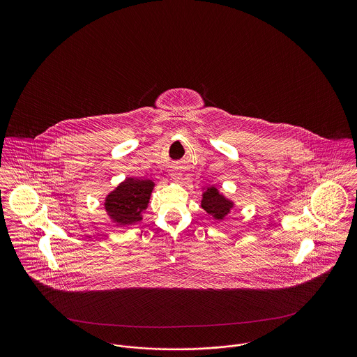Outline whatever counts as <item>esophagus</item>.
Wrapping results in <instances>:
<instances>
[{"label":"esophagus","mask_w":357,"mask_h":357,"mask_svg":"<svg viewBox=\"0 0 357 357\" xmlns=\"http://www.w3.org/2000/svg\"><path fill=\"white\" fill-rule=\"evenodd\" d=\"M171 178H172L174 181H178V179H181V174H179L178 171H172V172H171Z\"/></svg>","instance_id":"obj_1"}]
</instances>
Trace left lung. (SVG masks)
<instances>
[{"label":"left lung","instance_id":"1","mask_svg":"<svg viewBox=\"0 0 357 357\" xmlns=\"http://www.w3.org/2000/svg\"><path fill=\"white\" fill-rule=\"evenodd\" d=\"M201 206L210 217L221 221L231 211L234 204L222 195L217 187L210 186L204 191Z\"/></svg>","mask_w":357,"mask_h":357}]
</instances>
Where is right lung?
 <instances>
[{"label":"right lung","mask_w":357,"mask_h":357,"mask_svg":"<svg viewBox=\"0 0 357 357\" xmlns=\"http://www.w3.org/2000/svg\"><path fill=\"white\" fill-rule=\"evenodd\" d=\"M155 186L150 179L127 178L104 201V208L116 226H128L142 221V213L150 204Z\"/></svg>","instance_id":"right-lung-1"}]
</instances>
